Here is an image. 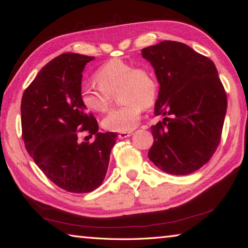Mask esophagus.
I'll use <instances>...</instances> for the list:
<instances>
[{
  "instance_id": "34e87169",
  "label": "esophagus",
  "mask_w": 248,
  "mask_h": 248,
  "mask_svg": "<svg viewBox=\"0 0 248 248\" xmlns=\"http://www.w3.org/2000/svg\"><path fill=\"white\" fill-rule=\"evenodd\" d=\"M132 133H133V132H131V131H128V132H120V133L118 134V137L120 138V139H125V138L132 136Z\"/></svg>"
}]
</instances>
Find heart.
Wrapping results in <instances>:
<instances>
[{
	"mask_svg": "<svg viewBox=\"0 0 248 248\" xmlns=\"http://www.w3.org/2000/svg\"><path fill=\"white\" fill-rule=\"evenodd\" d=\"M94 84H83L79 98L84 107L92 112L106 111L111 95L118 92L123 106L112 109L102 121L105 130L128 132L137 127L143 108H150L157 98L158 85L154 74L146 68L112 59L96 71Z\"/></svg>",
	"mask_w": 248,
	"mask_h": 248,
	"instance_id": "obj_1",
	"label": "heart"
}]
</instances>
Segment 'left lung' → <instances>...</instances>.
<instances>
[{"mask_svg": "<svg viewBox=\"0 0 248 248\" xmlns=\"http://www.w3.org/2000/svg\"><path fill=\"white\" fill-rule=\"evenodd\" d=\"M141 52L159 83L154 112L165 116L151 127L154 142L148 156L165 173H194L220 144L228 99L217 70L209 58L177 41Z\"/></svg>", "mask_w": 248, "mask_h": 248, "instance_id": "1", "label": "left lung"}]
</instances>
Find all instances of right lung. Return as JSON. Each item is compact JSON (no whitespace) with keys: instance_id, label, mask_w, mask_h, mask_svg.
<instances>
[{"instance_id":"1","label":"right lung","mask_w":248,"mask_h":248,"mask_svg":"<svg viewBox=\"0 0 248 248\" xmlns=\"http://www.w3.org/2000/svg\"><path fill=\"white\" fill-rule=\"evenodd\" d=\"M94 57L63 53L39 71L22 98V131L27 152L62 189L93 191L106 176L118 134L98 132V124L79 98L82 72ZM95 140L79 142V132Z\"/></svg>"}]
</instances>
